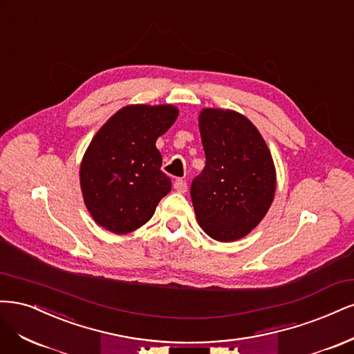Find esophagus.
Listing matches in <instances>:
<instances>
[{"label": "esophagus", "mask_w": 354, "mask_h": 354, "mask_svg": "<svg viewBox=\"0 0 354 354\" xmlns=\"http://www.w3.org/2000/svg\"><path fill=\"white\" fill-rule=\"evenodd\" d=\"M174 188H175V191L184 194V192H187V182L184 179H176L174 184Z\"/></svg>", "instance_id": "1"}]
</instances>
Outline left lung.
<instances>
[{"instance_id": "left-lung-1", "label": "left lung", "mask_w": 354, "mask_h": 354, "mask_svg": "<svg viewBox=\"0 0 354 354\" xmlns=\"http://www.w3.org/2000/svg\"><path fill=\"white\" fill-rule=\"evenodd\" d=\"M198 128L206 166L191 185L197 222L216 241H236L261 222L275 197L272 154L257 128L238 111L203 109Z\"/></svg>"}]
</instances>
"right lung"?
<instances>
[{"label": "right lung", "instance_id": "1", "mask_svg": "<svg viewBox=\"0 0 354 354\" xmlns=\"http://www.w3.org/2000/svg\"><path fill=\"white\" fill-rule=\"evenodd\" d=\"M179 115L172 104H131L116 111L94 135L79 179L84 203L97 225L123 235L151 219L172 189L156 141Z\"/></svg>", "mask_w": 354, "mask_h": 354}]
</instances>
